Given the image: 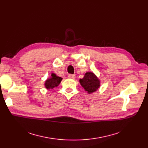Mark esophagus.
Here are the masks:
<instances>
[{"label": "esophagus", "instance_id": "1", "mask_svg": "<svg viewBox=\"0 0 148 148\" xmlns=\"http://www.w3.org/2000/svg\"><path fill=\"white\" fill-rule=\"evenodd\" d=\"M68 78L71 79H74L75 78V74H69Z\"/></svg>", "mask_w": 148, "mask_h": 148}]
</instances>
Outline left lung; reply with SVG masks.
Returning a JSON list of instances; mask_svg holds the SVG:
<instances>
[{"label": "left lung", "instance_id": "8db88e82", "mask_svg": "<svg viewBox=\"0 0 148 148\" xmlns=\"http://www.w3.org/2000/svg\"><path fill=\"white\" fill-rule=\"evenodd\" d=\"M80 83L88 94L97 91L100 86L99 80L92 72H87L85 74L83 78L80 79Z\"/></svg>", "mask_w": 148, "mask_h": 148}]
</instances>
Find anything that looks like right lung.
I'll use <instances>...</instances> for the list:
<instances>
[{"mask_svg":"<svg viewBox=\"0 0 148 148\" xmlns=\"http://www.w3.org/2000/svg\"><path fill=\"white\" fill-rule=\"evenodd\" d=\"M62 80V78L61 77L57 76L54 73H52L51 77L47 79V80L45 82V87L47 89H53L59 86Z\"/></svg>","mask_w":148,"mask_h":148,"instance_id":"add662e5","label":"right lung"}]
</instances>
